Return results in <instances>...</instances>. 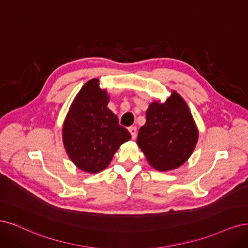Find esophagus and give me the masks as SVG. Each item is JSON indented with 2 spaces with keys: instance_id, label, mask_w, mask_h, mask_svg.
<instances>
[{
  "instance_id": "34e87169",
  "label": "esophagus",
  "mask_w": 248,
  "mask_h": 248,
  "mask_svg": "<svg viewBox=\"0 0 248 248\" xmlns=\"http://www.w3.org/2000/svg\"><path fill=\"white\" fill-rule=\"evenodd\" d=\"M129 132L131 133L132 139H135L136 137H137V127H136V126H130L129 127Z\"/></svg>"
}]
</instances>
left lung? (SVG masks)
Instances as JSON below:
<instances>
[{
  "instance_id": "left-lung-1",
  "label": "left lung",
  "mask_w": 248,
  "mask_h": 248,
  "mask_svg": "<svg viewBox=\"0 0 248 248\" xmlns=\"http://www.w3.org/2000/svg\"><path fill=\"white\" fill-rule=\"evenodd\" d=\"M199 131L186 102L175 91L146 110L137 144L148 164L157 171H170L185 164L197 145Z\"/></svg>"
}]
</instances>
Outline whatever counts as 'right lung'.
<instances>
[{
    "label": "right lung",
    "instance_id": "right-lung-1",
    "mask_svg": "<svg viewBox=\"0 0 248 248\" xmlns=\"http://www.w3.org/2000/svg\"><path fill=\"white\" fill-rule=\"evenodd\" d=\"M109 100L99 79H91L76 94L62 124L66 153L78 169L87 173L106 169L119 146L131 139L107 107Z\"/></svg>",
    "mask_w": 248,
    "mask_h": 248
}]
</instances>
